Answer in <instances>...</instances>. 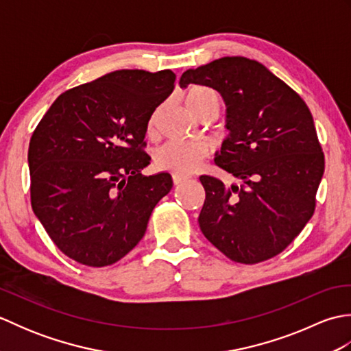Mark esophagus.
Here are the masks:
<instances>
[{"mask_svg": "<svg viewBox=\"0 0 351 351\" xmlns=\"http://www.w3.org/2000/svg\"><path fill=\"white\" fill-rule=\"evenodd\" d=\"M189 180V176H185V175H178V173H173V182L176 184V185H180L181 182H184V181H187Z\"/></svg>", "mask_w": 351, "mask_h": 351, "instance_id": "esophagus-1", "label": "esophagus"}]
</instances>
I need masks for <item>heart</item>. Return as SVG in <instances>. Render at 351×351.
I'll return each mask as SVG.
<instances>
[{"label": "heart", "mask_w": 351, "mask_h": 351, "mask_svg": "<svg viewBox=\"0 0 351 351\" xmlns=\"http://www.w3.org/2000/svg\"><path fill=\"white\" fill-rule=\"evenodd\" d=\"M185 106L193 114L205 107H214L219 110L220 98L219 95L208 87H191L185 95ZM154 126V117L147 123V130L151 131ZM210 152L205 141H169L162 145L155 154L156 166L162 170L173 171L178 175H189L195 171L199 164L204 161Z\"/></svg>", "instance_id": "1"}]
</instances>
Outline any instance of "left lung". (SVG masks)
Here are the masks:
<instances>
[{"label": "left lung", "mask_w": 351, "mask_h": 351, "mask_svg": "<svg viewBox=\"0 0 351 351\" xmlns=\"http://www.w3.org/2000/svg\"><path fill=\"white\" fill-rule=\"evenodd\" d=\"M217 90L229 136L215 164L243 184L202 175L199 226L223 255L256 264L285 250L315 211L324 154L306 104L264 64L223 57L182 73L180 86Z\"/></svg>", "instance_id": "1"}]
</instances>
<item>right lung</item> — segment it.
<instances>
[{
	"instance_id": "add662e5",
	"label": "right lung",
	"mask_w": 351,
	"mask_h": 351,
	"mask_svg": "<svg viewBox=\"0 0 351 351\" xmlns=\"http://www.w3.org/2000/svg\"><path fill=\"white\" fill-rule=\"evenodd\" d=\"M170 69H122L62 93L29 140L36 217L66 256L88 267L122 259L143 238L155 205L173 187L143 176L147 122L173 92Z\"/></svg>"
}]
</instances>
